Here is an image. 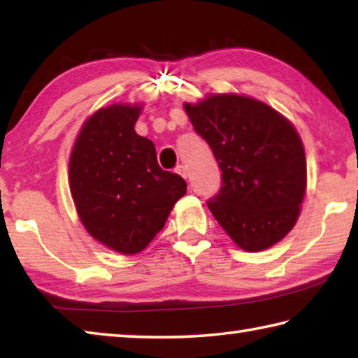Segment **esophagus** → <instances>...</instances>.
I'll list each match as a JSON object with an SVG mask.
<instances>
[{
	"mask_svg": "<svg viewBox=\"0 0 358 358\" xmlns=\"http://www.w3.org/2000/svg\"><path fill=\"white\" fill-rule=\"evenodd\" d=\"M177 173L180 175V177H183L185 180L187 178V171H186L185 166H178V167H177Z\"/></svg>",
	"mask_w": 358,
	"mask_h": 358,
	"instance_id": "1",
	"label": "esophagus"
}]
</instances>
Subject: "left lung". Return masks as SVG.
Returning a JSON list of instances; mask_svg holds the SVG:
<instances>
[{
    "mask_svg": "<svg viewBox=\"0 0 358 358\" xmlns=\"http://www.w3.org/2000/svg\"><path fill=\"white\" fill-rule=\"evenodd\" d=\"M210 145L222 185L208 208L241 250L257 252L292 230L306 191V157L294 124L265 102L234 93L185 104Z\"/></svg>",
    "mask_w": 358,
    "mask_h": 358,
    "instance_id": "left-lung-1",
    "label": "left lung"
}]
</instances>
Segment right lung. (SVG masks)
Returning <instances> with one entry per match:
<instances>
[{"mask_svg": "<svg viewBox=\"0 0 358 358\" xmlns=\"http://www.w3.org/2000/svg\"><path fill=\"white\" fill-rule=\"evenodd\" d=\"M138 104L102 107L85 121L69 157L77 215L94 240L137 254L164 227L186 181L157 164L155 143L134 126Z\"/></svg>", "mask_w": 358, "mask_h": 358, "instance_id": "1", "label": "right lung"}]
</instances>
